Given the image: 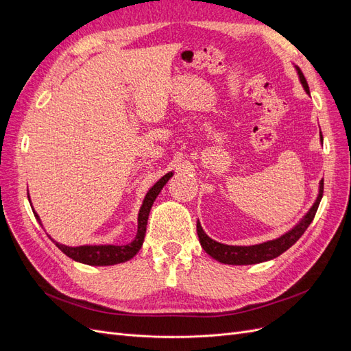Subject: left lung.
<instances>
[{
    "label": "left lung",
    "instance_id": "8db88e82",
    "mask_svg": "<svg viewBox=\"0 0 351 351\" xmlns=\"http://www.w3.org/2000/svg\"><path fill=\"white\" fill-rule=\"evenodd\" d=\"M295 70H297V74H299L300 83L303 84L306 93H311L302 70L299 67H295ZM321 142H324L322 133H321ZM322 195H324V180H321L319 183V193H317L315 204L312 205L309 212H307V214L299 221V224H295L290 231H287L285 234H282L278 239L265 241L261 244H254V246H228V244H222L212 240L204 231V228H202L200 222L197 221L196 228H197L200 246L204 247V250L209 254V256H212L221 263H227V265H253V263L271 261L274 258L280 256V254L284 253L287 249H290L293 244L303 236V232L307 230V227L311 226V222L315 218L317 206L321 204Z\"/></svg>",
    "mask_w": 351,
    "mask_h": 351
}]
</instances>
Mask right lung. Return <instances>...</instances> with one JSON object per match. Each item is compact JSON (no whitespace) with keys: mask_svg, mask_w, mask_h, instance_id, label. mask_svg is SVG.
<instances>
[{"mask_svg":"<svg viewBox=\"0 0 351 351\" xmlns=\"http://www.w3.org/2000/svg\"><path fill=\"white\" fill-rule=\"evenodd\" d=\"M174 173H167L164 177H161L158 182L149 189V192L146 193L143 204L139 210V217H137V234L134 240L129 244H124V246H114V244H101V246H77V247H70L66 246V244H60L54 239H49L56 243V246L67 254L69 258L73 261L80 262V263H86L92 265V267H108V265H117V263H123L132 259L134 254L141 250L143 240H145V232H146V226H147V217H149L151 208L154 205V202L156 196L161 192L162 187L167 184L169 178L173 177ZM34 210V215L38 219L40 224V218L39 215ZM42 226V224H40Z\"/></svg>","mask_w":351,"mask_h":351,"instance_id":"1","label":"right lung"}]
</instances>
